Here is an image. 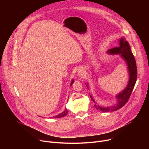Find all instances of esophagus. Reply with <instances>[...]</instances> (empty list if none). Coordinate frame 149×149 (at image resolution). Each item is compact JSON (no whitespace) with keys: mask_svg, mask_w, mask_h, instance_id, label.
<instances>
[{"mask_svg":"<svg viewBox=\"0 0 149 149\" xmlns=\"http://www.w3.org/2000/svg\"><path fill=\"white\" fill-rule=\"evenodd\" d=\"M84 70L83 68H80L78 69V72H77V75L78 77H82L84 76Z\"/></svg>","mask_w":149,"mask_h":149,"instance_id":"34e87169","label":"esophagus"}]
</instances>
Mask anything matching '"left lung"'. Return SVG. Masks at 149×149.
Masks as SVG:
<instances>
[{"label":"left lung","instance_id":"left-lung-1","mask_svg":"<svg viewBox=\"0 0 149 149\" xmlns=\"http://www.w3.org/2000/svg\"><path fill=\"white\" fill-rule=\"evenodd\" d=\"M120 46L109 50L107 53L109 54H120V57L125 61L128 67L129 72V81L125 88L116 96L117 102L113 106L109 107H102L99 106L90 95L91 98L95 103V107L103 113L114 111L122 108L128 102L132 92L137 79V67L136 61L131 51L130 45L124 37L119 40ZM89 89L88 84L86 83Z\"/></svg>","mask_w":149,"mask_h":149}]
</instances>
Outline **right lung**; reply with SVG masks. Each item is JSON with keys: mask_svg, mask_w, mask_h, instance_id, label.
<instances>
[{"mask_svg": "<svg viewBox=\"0 0 149 149\" xmlns=\"http://www.w3.org/2000/svg\"><path fill=\"white\" fill-rule=\"evenodd\" d=\"M74 82V79H72V80L71 81V82L70 86H71V85H72V84ZM67 114H68V110H67V109L65 108V110H64V111L63 112L61 113L60 114H58L57 116H55V117H53V118H61V117H63L65 116H66Z\"/></svg>", "mask_w": 149, "mask_h": 149, "instance_id": "right-lung-1", "label": "right lung"}]
</instances>
